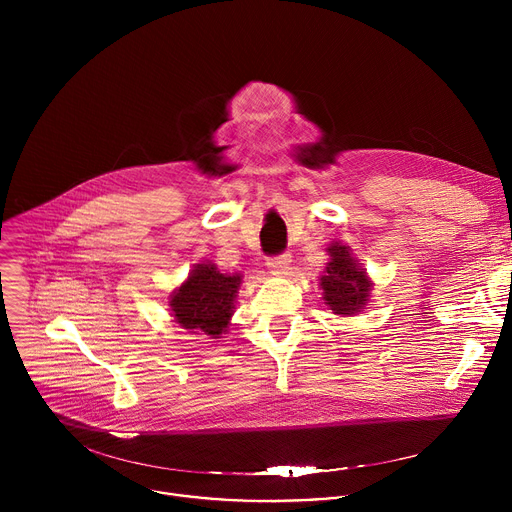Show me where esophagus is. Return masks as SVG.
Returning <instances> with one entry per match:
<instances>
[{"mask_svg":"<svg viewBox=\"0 0 512 512\" xmlns=\"http://www.w3.org/2000/svg\"><path fill=\"white\" fill-rule=\"evenodd\" d=\"M291 265V255L289 253H281V255H273V257H267V267L273 271V273H285Z\"/></svg>","mask_w":512,"mask_h":512,"instance_id":"34e87169","label":"esophagus"}]
</instances>
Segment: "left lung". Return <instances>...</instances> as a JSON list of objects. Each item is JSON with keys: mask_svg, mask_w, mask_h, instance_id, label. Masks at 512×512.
Listing matches in <instances>:
<instances>
[{"mask_svg": "<svg viewBox=\"0 0 512 512\" xmlns=\"http://www.w3.org/2000/svg\"><path fill=\"white\" fill-rule=\"evenodd\" d=\"M328 253L332 261L328 263L326 275L322 277L324 300L330 310H334V314L350 316L367 302L371 283L350 257L348 247L332 245Z\"/></svg>", "mask_w": 512, "mask_h": 512, "instance_id": "left-lung-1", "label": "left lung"}]
</instances>
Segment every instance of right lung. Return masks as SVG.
I'll use <instances>...</instances> for the list:
<instances>
[{"label":"right lung","instance_id":"1","mask_svg":"<svg viewBox=\"0 0 512 512\" xmlns=\"http://www.w3.org/2000/svg\"><path fill=\"white\" fill-rule=\"evenodd\" d=\"M241 275H225L210 263H200L188 281L174 291L172 312L182 328L196 330L216 338L229 326L233 302Z\"/></svg>","mask_w":512,"mask_h":512}]
</instances>
